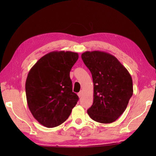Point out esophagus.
<instances>
[{"instance_id":"34e87169","label":"esophagus","mask_w":156,"mask_h":156,"mask_svg":"<svg viewBox=\"0 0 156 156\" xmlns=\"http://www.w3.org/2000/svg\"><path fill=\"white\" fill-rule=\"evenodd\" d=\"M82 95H83V91H81V92H79L78 93V96H79V98H81V97L82 96Z\"/></svg>"}]
</instances>
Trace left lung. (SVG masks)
Instances as JSON below:
<instances>
[{
	"instance_id": "1",
	"label": "left lung",
	"mask_w": 156,
	"mask_h": 156,
	"mask_svg": "<svg viewBox=\"0 0 156 156\" xmlns=\"http://www.w3.org/2000/svg\"><path fill=\"white\" fill-rule=\"evenodd\" d=\"M81 58L94 83L93 104L88 115L100 123H112L125 111L133 95L131 75L115 56L106 52L86 51Z\"/></svg>"
}]
</instances>
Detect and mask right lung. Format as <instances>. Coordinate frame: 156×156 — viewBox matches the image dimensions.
<instances>
[{
    "instance_id": "right-lung-1",
    "label": "right lung",
    "mask_w": 156,
    "mask_h": 156,
    "mask_svg": "<svg viewBox=\"0 0 156 156\" xmlns=\"http://www.w3.org/2000/svg\"><path fill=\"white\" fill-rule=\"evenodd\" d=\"M79 58L72 51H52L42 56L28 73L27 104L40 124L54 127L68 119L79 97L72 91L69 72Z\"/></svg>"
}]
</instances>
